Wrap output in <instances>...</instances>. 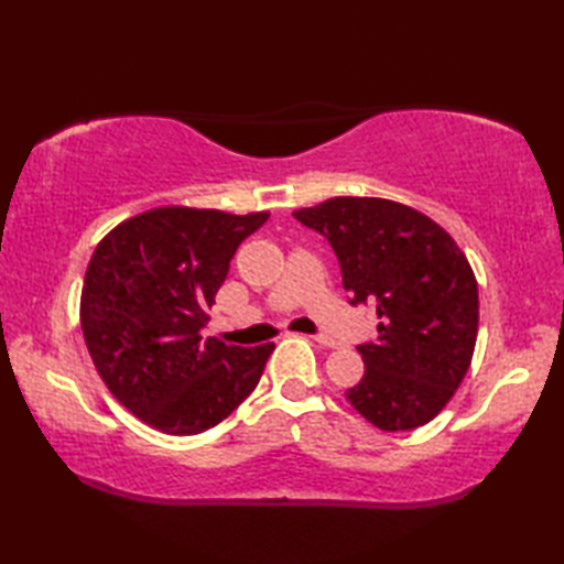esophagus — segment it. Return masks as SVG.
<instances>
[{
	"mask_svg": "<svg viewBox=\"0 0 564 564\" xmlns=\"http://www.w3.org/2000/svg\"><path fill=\"white\" fill-rule=\"evenodd\" d=\"M311 340H316L318 346H326V348H336V346H338L336 340L328 338V336H323V333H318V336H311Z\"/></svg>",
	"mask_w": 564,
	"mask_h": 564,
	"instance_id": "esophagus-1",
	"label": "esophagus"
}]
</instances>
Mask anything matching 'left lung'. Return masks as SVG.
Instances as JSON below:
<instances>
[{"instance_id": "1", "label": "left lung", "mask_w": 564, "mask_h": 564, "mask_svg": "<svg viewBox=\"0 0 564 564\" xmlns=\"http://www.w3.org/2000/svg\"><path fill=\"white\" fill-rule=\"evenodd\" d=\"M338 256L350 305L370 303L378 338L348 403L380 431H413L441 413L470 368L477 283L451 234L386 198L338 196L293 214Z\"/></svg>"}]
</instances>
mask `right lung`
I'll use <instances>...</instances> for the list:
<instances>
[{
  "mask_svg": "<svg viewBox=\"0 0 564 564\" xmlns=\"http://www.w3.org/2000/svg\"><path fill=\"white\" fill-rule=\"evenodd\" d=\"M265 221L166 206L119 224L94 251L84 340L113 398L156 431L204 433L259 386L273 343L226 346L202 328L236 248Z\"/></svg>",
  "mask_w": 564,
  "mask_h": 564,
  "instance_id": "add662e5",
  "label": "right lung"
}]
</instances>
